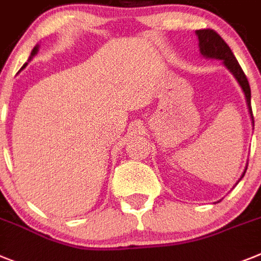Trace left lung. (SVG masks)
Returning a JSON list of instances; mask_svg holds the SVG:
<instances>
[{
	"label": "left lung",
	"instance_id": "obj_1",
	"mask_svg": "<svg viewBox=\"0 0 261 261\" xmlns=\"http://www.w3.org/2000/svg\"><path fill=\"white\" fill-rule=\"evenodd\" d=\"M195 34L198 35V41H199L200 54L206 58H213V59H220V61H223L224 66L230 70V72L232 73L233 76H235V79L238 80V83H239V86L242 87L243 92H244V96H246L249 115H251V119H252V122H253L252 107H251V88H249V83H248V80H247L246 73L243 72L242 67H240V64L238 63L237 58H235L233 53L231 51L230 46L223 41V38L220 37L217 31L211 30V29L197 30L195 31ZM246 170H247V166L246 169H244V171H243L240 179L244 177Z\"/></svg>",
	"mask_w": 261,
	"mask_h": 261
}]
</instances>
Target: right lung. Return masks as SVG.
Masks as SVG:
<instances>
[{"mask_svg": "<svg viewBox=\"0 0 261 261\" xmlns=\"http://www.w3.org/2000/svg\"><path fill=\"white\" fill-rule=\"evenodd\" d=\"M37 53H38V44H37V46H35L34 48H33V51H31V55H30V58H29V61H30L31 58L34 57V55L37 54ZM26 66H28V63H24V64H23V67H22V70H23V68H24V67H26Z\"/></svg>", "mask_w": 261, "mask_h": 261, "instance_id": "obj_1", "label": "right lung"}]
</instances>
